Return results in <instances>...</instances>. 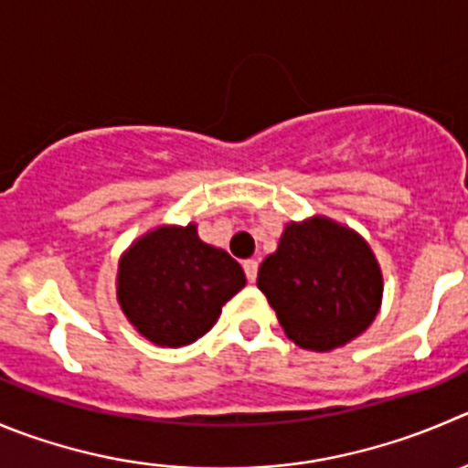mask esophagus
<instances>
[{"label": "esophagus", "instance_id": "esophagus-1", "mask_svg": "<svg viewBox=\"0 0 468 468\" xmlns=\"http://www.w3.org/2000/svg\"><path fill=\"white\" fill-rule=\"evenodd\" d=\"M243 271H246L248 280H250V282H255V280H257V271H260V261H257V260H246V261H243Z\"/></svg>", "mask_w": 468, "mask_h": 468}]
</instances>
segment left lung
I'll return each instance as SVG.
<instances>
[{"mask_svg": "<svg viewBox=\"0 0 468 468\" xmlns=\"http://www.w3.org/2000/svg\"><path fill=\"white\" fill-rule=\"evenodd\" d=\"M257 287L298 346L331 351L358 337L381 308L384 278L360 234L326 216L289 222Z\"/></svg>", "mask_w": 468, "mask_h": 468, "instance_id": "left-lung-1", "label": "left lung"}]
</instances>
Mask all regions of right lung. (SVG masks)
Instances as JSON below:
<instances>
[{
    "label": "right lung",
    "mask_w": 468,
    "mask_h": 468,
    "mask_svg": "<svg viewBox=\"0 0 468 468\" xmlns=\"http://www.w3.org/2000/svg\"><path fill=\"white\" fill-rule=\"evenodd\" d=\"M243 287L241 264L204 243L193 222L146 231L119 260V305L137 333L158 346L202 337Z\"/></svg>",
    "instance_id": "obj_1"
}]
</instances>
